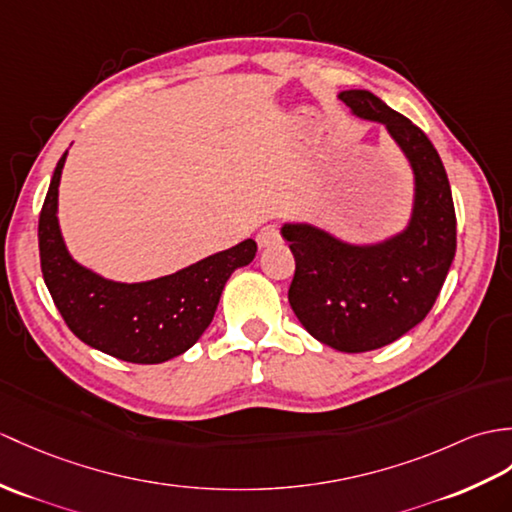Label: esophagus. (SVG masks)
Here are the masks:
<instances>
[{
    "label": "esophagus",
    "mask_w": 512,
    "mask_h": 512,
    "mask_svg": "<svg viewBox=\"0 0 512 512\" xmlns=\"http://www.w3.org/2000/svg\"><path fill=\"white\" fill-rule=\"evenodd\" d=\"M281 242V231L277 224H266V227H261L257 233V244L261 248H270Z\"/></svg>",
    "instance_id": "1"
}]
</instances>
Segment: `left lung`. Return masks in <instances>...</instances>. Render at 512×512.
Listing matches in <instances>:
<instances>
[{"label": "left lung", "instance_id": "1", "mask_svg": "<svg viewBox=\"0 0 512 512\" xmlns=\"http://www.w3.org/2000/svg\"><path fill=\"white\" fill-rule=\"evenodd\" d=\"M349 109L384 124L406 154L417 194L408 229L375 246H351L310 224L281 229L294 255L288 301L331 349L364 353L395 342L430 314L456 255V211L445 165L408 117L371 91H342Z\"/></svg>", "mask_w": 512, "mask_h": 512}]
</instances>
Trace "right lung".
Segmentation results:
<instances>
[{"label":"right lung","mask_w":512,"mask_h":512,"mask_svg":"<svg viewBox=\"0 0 512 512\" xmlns=\"http://www.w3.org/2000/svg\"><path fill=\"white\" fill-rule=\"evenodd\" d=\"M56 163L39 216L41 272L56 310L82 342L117 360L159 364L185 353L216 314L231 272L251 264L257 244L244 240L174 275L146 283H113L69 257L56 220Z\"/></svg>","instance_id":"add662e5"}]
</instances>
